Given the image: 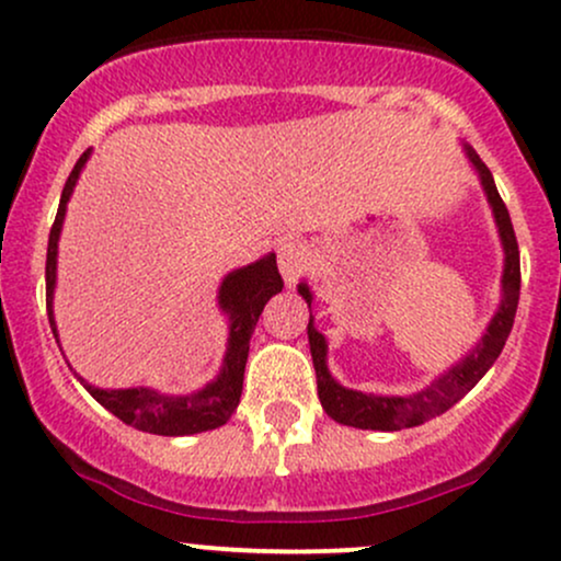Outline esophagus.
I'll use <instances>...</instances> for the list:
<instances>
[{"mask_svg": "<svg viewBox=\"0 0 561 561\" xmlns=\"http://www.w3.org/2000/svg\"><path fill=\"white\" fill-rule=\"evenodd\" d=\"M276 263H279V272L285 276L287 285L293 287L302 276V272L311 266V250H308L306 242H285L276 250Z\"/></svg>", "mask_w": 561, "mask_h": 561, "instance_id": "1", "label": "esophagus"}]
</instances>
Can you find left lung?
Wrapping results in <instances>:
<instances>
[{"mask_svg":"<svg viewBox=\"0 0 561 561\" xmlns=\"http://www.w3.org/2000/svg\"><path fill=\"white\" fill-rule=\"evenodd\" d=\"M467 156L474 163V169L480 173L482 190H485L488 203H491L495 227H499L501 244H504V279H501V287H504V298H501L499 311L488 324V332L482 334L478 345L469 351V356L461 358L459 364L450 366L443 377H437L433 385L414 392V396H366V392L347 390L343 385H337L327 369V340L324 334L317 332L313 327V317L308 319V343H311V358L313 369H317V388H319V401L324 405L327 414L332 416L334 422L347 424V427L358 430H382V433H396V430L416 427V424H424L435 416L446 414L454 403H459L461 398L467 396L474 385L480 382L482 375L491 369L495 358L504 351L508 332H512L514 313H517L519 302V248L517 237H514L512 218H508V210L501 199L499 190H495V182L488 171V165L478 158V152L469 150ZM298 293L306 298L308 308H311V289L308 285H298Z\"/></svg>","mask_w":561,"mask_h":561,"instance_id":"8db88e82","label":"left lung"}]
</instances>
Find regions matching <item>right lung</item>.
I'll return each mask as SVG.
<instances>
[{"label":"right lung","instance_id":"obj_1","mask_svg":"<svg viewBox=\"0 0 561 561\" xmlns=\"http://www.w3.org/2000/svg\"><path fill=\"white\" fill-rule=\"evenodd\" d=\"M89 160V150L79 158V163L70 171L66 186H62L60 208H57L55 224L49 229L47 244V313L49 327H53L55 337V317H53V293H55V276H57V240H60L62 218H66V205L73 192L76 179ZM285 282H282L279 268H276V255L268 253L266 259L250 263V266L237 268L227 279L221 282L218 289V306L229 313V347L224 356V366L218 377L203 390L192 392V396H160L150 388H128V390H102L81 379V385L92 392L113 416H118L124 424L141 430V433L152 435H195L205 430H216L229 422L234 414L237 403L242 396V377L244 364H248L250 351V334H253L259 317L266 306L268 298L282 293Z\"/></svg>","mask_w":561,"mask_h":561}]
</instances>
